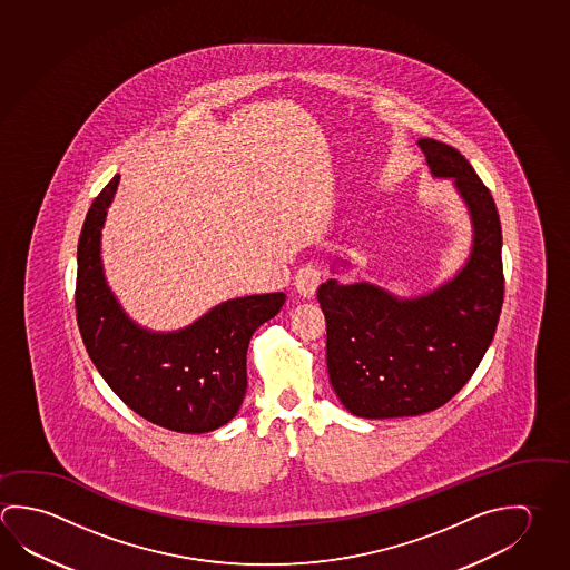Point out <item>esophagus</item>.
I'll return each instance as SVG.
<instances>
[{
  "mask_svg": "<svg viewBox=\"0 0 570 570\" xmlns=\"http://www.w3.org/2000/svg\"><path fill=\"white\" fill-rule=\"evenodd\" d=\"M322 282V268L318 264H304L298 272H296V278H294V286L298 289L299 296L304 298H312L314 292Z\"/></svg>",
  "mask_w": 570,
  "mask_h": 570,
  "instance_id": "34e87169",
  "label": "esophagus"
}]
</instances>
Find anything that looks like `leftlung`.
I'll list each match as a JSON object with an SVG mask.
<instances>
[{
    "mask_svg": "<svg viewBox=\"0 0 570 570\" xmlns=\"http://www.w3.org/2000/svg\"><path fill=\"white\" fill-rule=\"evenodd\" d=\"M434 178H452L472 220L464 268L419 298L368 282H324L326 364L332 389L360 419L419 416L446 404L489 350L504 298L502 230L489 188L456 148L419 140Z\"/></svg>",
    "mask_w": 570,
    "mask_h": 570,
    "instance_id": "left-lung-1",
    "label": "left lung"
}]
</instances>
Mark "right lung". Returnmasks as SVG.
Returning a JSON list of instances; mask_svg holds the SVG:
<instances>
[{
    "instance_id": "add662e5",
    "label": "right lung",
    "mask_w": 570,
    "mask_h": 570,
    "mask_svg": "<svg viewBox=\"0 0 570 570\" xmlns=\"http://www.w3.org/2000/svg\"><path fill=\"white\" fill-rule=\"evenodd\" d=\"M120 176L91 202L78 242L76 316L91 362L124 404L161 429L202 434L220 429L246 394L252 334L274 318L284 292L222 302L178 332H150L128 318L106 284L101 226Z\"/></svg>"
}]
</instances>
